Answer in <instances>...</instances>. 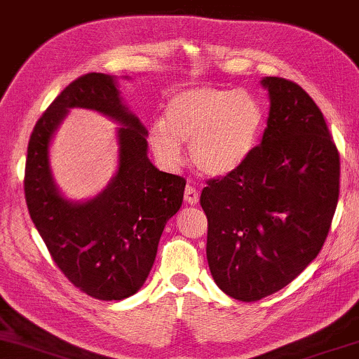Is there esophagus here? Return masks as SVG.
Segmentation results:
<instances>
[{
  "label": "esophagus",
  "instance_id": "1",
  "mask_svg": "<svg viewBox=\"0 0 359 359\" xmlns=\"http://www.w3.org/2000/svg\"><path fill=\"white\" fill-rule=\"evenodd\" d=\"M184 197H185V202H187V204L196 205L198 202V191L194 187V185H187V187H185Z\"/></svg>",
  "mask_w": 359,
  "mask_h": 359
}]
</instances>
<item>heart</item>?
<instances>
[{
  "mask_svg": "<svg viewBox=\"0 0 359 359\" xmlns=\"http://www.w3.org/2000/svg\"><path fill=\"white\" fill-rule=\"evenodd\" d=\"M264 125V110L248 90L194 86L168 98L165 120H154L149 145L163 167L184 161L189 142L191 162L201 174L222 177L252 154Z\"/></svg>",
  "mask_w": 359,
  "mask_h": 359,
  "instance_id": "1",
  "label": "heart"
}]
</instances>
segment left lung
Masks as SVG:
<instances>
[{
    "instance_id": "obj_1",
    "label": "left lung",
    "mask_w": 359,
    "mask_h": 359,
    "mask_svg": "<svg viewBox=\"0 0 359 359\" xmlns=\"http://www.w3.org/2000/svg\"><path fill=\"white\" fill-rule=\"evenodd\" d=\"M271 109L261 144L239 168L207 180V262L219 287L252 303L318 256L339 197V152L325 116L294 81L266 76Z\"/></svg>"
}]
</instances>
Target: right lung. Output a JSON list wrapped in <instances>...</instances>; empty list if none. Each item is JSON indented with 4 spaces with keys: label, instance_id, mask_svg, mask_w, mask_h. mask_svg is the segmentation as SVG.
Returning a JSON list of instances; mask_svg holds the SVG:
<instances>
[{
    "label": "right lung",
    "instance_id": "add662e5",
    "mask_svg": "<svg viewBox=\"0 0 359 359\" xmlns=\"http://www.w3.org/2000/svg\"><path fill=\"white\" fill-rule=\"evenodd\" d=\"M93 108L124 127L119 170L100 196L70 205L55 192L48 145L66 110ZM147 130L120 103L111 76L86 73L43 111L28 142L25 198L53 262L76 289L100 301L135 294L152 269L163 227L182 205L185 179L161 172L147 157Z\"/></svg>",
    "mask_w": 359,
    "mask_h": 359
}]
</instances>
